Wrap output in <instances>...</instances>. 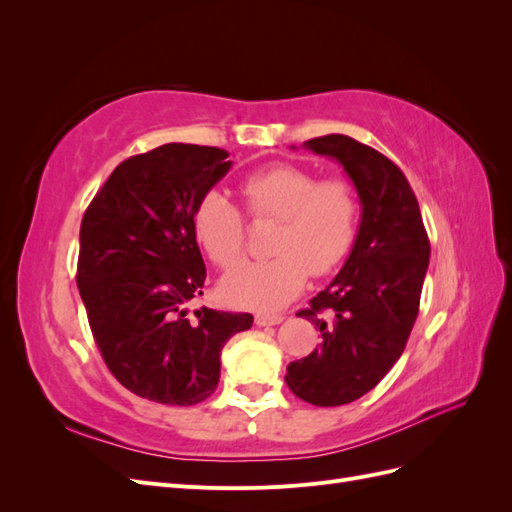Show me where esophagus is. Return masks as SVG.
<instances>
[{"mask_svg": "<svg viewBox=\"0 0 512 512\" xmlns=\"http://www.w3.org/2000/svg\"><path fill=\"white\" fill-rule=\"evenodd\" d=\"M284 322L282 314H256V324L258 327H273V324Z\"/></svg>", "mask_w": 512, "mask_h": 512, "instance_id": "esophagus-1", "label": "esophagus"}]
</instances>
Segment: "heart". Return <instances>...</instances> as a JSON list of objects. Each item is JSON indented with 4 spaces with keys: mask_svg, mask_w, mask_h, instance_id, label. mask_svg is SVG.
Here are the masks:
<instances>
[{
    "mask_svg": "<svg viewBox=\"0 0 512 512\" xmlns=\"http://www.w3.org/2000/svg\"><path fill=\"white\" fill-rule=\"evenodd\" d=\"M241 196L254 222H277L262 262H247L222 280L232 305L271 312L297 299L309 273L324 275L346 258L359 226V196L344 177L316 179L294 164H271L245 175ZM194 235L222 269L245 254V218L222 192H209L194 209Z\"/></svg>",
    "mask_w": 512,
    "mask_h": 512,
    "instance_id": "b5f03b06",
    "label": "heart"
}]
</instances>
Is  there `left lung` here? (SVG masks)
Segmentation results:
<instances>
[{
  "label": "left lung",
  "instance_id": "1",
  "mask_svg": "<svg viewBox=\"0 0 512 512\" xmlns=\"http://www.w3.org/2000/svg\"><path fill=\"white\" fill-rule=\"evenodd\" d=\"M344 166L361 200V226L344 269L297 316L320 346L286 367L288 389L312 406H344L389 374L418 316L429 239L418 200L399 166L344 134L305 143Z\"/></svg>",
  "mask_w": 512,
  "mask_h": 512
}]
</instances>
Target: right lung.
Returning a JSON list of instances; mask_svg holds the SVG:
<instances>
[{"label": "right lung", "mask_w": 512, "mask_h": 512, "mask_svg": "<svg viewBox=\"0 0 512 512\" xmlns=\"http://www.w3.org/2000/svg\"><path fill=\"white\" fill-rule=\"evenodd\" d=\"M218 147L168 143L123 160L81 222L76 284L102 359L138 397L194 406L220 382V352L252 314L188 305L207 269L194 209L230 168Z\"/></svg>", "instance_id": "1"}]
</instances>
